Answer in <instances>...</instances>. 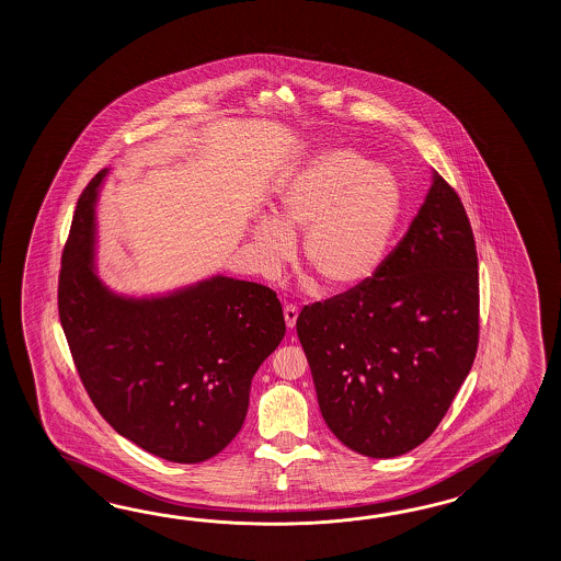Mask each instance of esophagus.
Masks as SVG:
<instances>
[{
    "label": "esophagus",
    "mask_w": 561,
    "mask_h": 561,
    "mask_svg": "<svg viewBox=\"0 0 561 561\" xmlns=\"http://www.w3.org/2000/svg\"><path fill=\"white\" fill-rule=\"evenodd\" d=\"M286 329H295L298 319V309L295 305H286L285 310Z\"/></svg>",
    "instance_id": "obj_1"
}]
</instances>
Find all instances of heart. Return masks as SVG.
I'll list each match as a JSON object with an SVG mask.
<instances>
[{
  "instance_id": "1",
  "label": "heart",
  "mask_w": 561,
  "mask_h": 561,
  "mask_svg": "<svg viewBox=\"0 0 561 561\" xmlns=\"http://www.w3.org/2000/svg\"><path fill=\"white\" fill-rule=\"evenodd\" d=\"M393 170L346 146L310 152L276 182L273 215L249 227V251L264 275L280 273L302 232V261L322 288L353 293L379 275L403 218Z\"/></svg>"
}]
</instances>
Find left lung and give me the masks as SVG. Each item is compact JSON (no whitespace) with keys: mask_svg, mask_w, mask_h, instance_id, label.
Segmentation results:
<instances>
[{"mask_svg":"<svg viewBox=\"0 0 561 561\" xmlns=\"http://www.w3.org/2000/svg\"><path fill=\"white\" fill-rule=\"evenodd\" d=\"M297 333L322 419L348 449L389 459L442 423L476 358L479 273L466 208L435 170L379 275L305 307Z\"/></svg>","mask_w":561,"mask_h":561,"instance_id":"8db88e82","label":"left lung"}]
</instances>
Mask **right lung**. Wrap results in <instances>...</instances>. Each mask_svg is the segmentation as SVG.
Returning a JSON list of instances; mask_svg holds the SVG:
<instances>
[{"instance_id":"add662e5","label":"right lung","mask_w":561,"mask_h":561,"mask_svg":"<svg viewBox=\"0 0 561 561\" xmlns=\"http://www.w3.org/2000/svg\"><path fill=\"white\" fill-rule=\"evenodd\" d=\"M112 168L82 192L61 256L58 309L76 369L122 437L172 463H201L237 437L254 373L285 336L268 286L215 275L126 295L98 271V203Z\"/></svg>"}]
</instances>
